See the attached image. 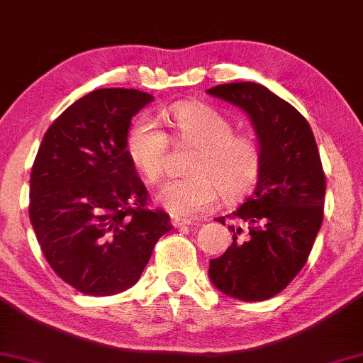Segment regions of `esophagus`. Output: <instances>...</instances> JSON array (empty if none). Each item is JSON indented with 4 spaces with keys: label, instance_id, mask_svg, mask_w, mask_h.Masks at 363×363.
<instances>
[{
    "label": "esophagus",
    "instance_id": "34e87169",
    "mask_svg": "<svg viewBox=\"0 0 363 363\" xmlns=\"http://www.w3.org/2000/svg\"><path fill=\"white\" fill-rule=\"evenodd\" d=\"M170 223H172V227H176V228H179V227H186V225H191V222H187V220L179 218V216H172V218H170Z\"/></svg>",
    "mask_w": 363,
    "mask_h": 363
}]
</instances>
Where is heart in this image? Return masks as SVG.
Masks as SVG:
<instances>
[{"label":"heart","mask_w":363,"mask_h":363,"mask_svg":"<svg viewBox=\"0 0 363 363\" xmlns=\"http://www.w3.org/2000/svg\"><path fill=\"white\" fill-rule=\"evenodd\" d=\"M165 119L177 141L196 147L187 164L191 176L167 182L157 194V203L170 215L189 218L211 210L220 193L234 201L251 189L261 167L259 147L251 136L234 135L230 121L205 104L177 102ZM167 148V133L155 119H135L126 136V155L148 184L164 177Z\"/></svg>","instance_id":"1"}]
</instances>
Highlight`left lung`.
Wrapping results in <instances>:
<instances>
[{
	"mask_svg": "<svg viewBox=\"0 0 363 363\" xmlns=\"http://www.w3.org/2000/svg\"><path fill=\"white\" fill-rule=\"evenodd\" d=\"M208 95L239 107L261 152L252 194L230 216L232 244L210 259L216 290L244 302L280 294L307 262L323 223L326 179L306 118L259 83L216 85ZM225 225V216L215 218Z\"/></svg>",
	"mask_w": 363,
	"mask_h": 363,
	"instance_id": "1",
	"label": "left lung"
}]
</instances>
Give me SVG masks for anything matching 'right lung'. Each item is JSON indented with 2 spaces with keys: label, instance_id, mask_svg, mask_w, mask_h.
Returning a JSON list of instances; mask_svg holds the SVG:
<instances>
[{
  "label": "right lung",
  "instance_id": "1",
  "mask_svg": "<svg viewBox=\"0 0 363 363\" xmlns=\"http://www.w3.org/2000/svg\"><path fill=\"white\" fill-rule=\"evenodd\" d=\"M153 95L99 89L72 104L45 131L30 174L32 227L54 273L102 297L140 280L170 230L126 155V136Z\"/></svg>",
  "mask_w": 363,
  "mask_h": 363
}]
</instances>
